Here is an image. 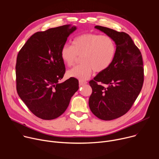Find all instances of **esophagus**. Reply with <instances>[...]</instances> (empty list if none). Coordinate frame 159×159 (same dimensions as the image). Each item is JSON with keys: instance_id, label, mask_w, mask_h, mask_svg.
<instances>
[{"instance_id": "1", "label": "esophagus", "mask_w": 159, "mask_h": 159, "mask_svg": "<svg viewBox=\"0 0 159 159\" xmlns=\"http://www.w3.org/2000/svg\"><path fill=\"white\" fill-rule=\"evenodd\" d=\"M87 82L85 81H83V80H79V85L80 86H82L85 84H86Z\"/></svg>"}]
</instances>
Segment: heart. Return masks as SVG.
Instances as JSON below:
<instances>
[{
  "label": "heart",
  "mask_w": 159,
  "mask_h": 159,
  "mask_svg": "<svg viewBox=\"0 0 159 159\" xmlns=\"http://www.w3.org/2000/svg\"><path fill=\"white\" fill-rule=\"evenodd\" d=\"M60 54L63 62L68 66L74 65L79 57H82L83 64L69 70L67 75L85 80L90 77L94 70L101 73L109 69L116 54V45L109 36L86 33L77 36L73 41V45L64 44Z\"/></svg>",
  "instance_id": "heart-1"
}]
</instances>
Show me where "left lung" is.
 I'll return each mask as SVG.
<instances>
[{
	"mask_svg": "<svg viewBox=\"0 0 159 159\" xmlns=\"http://www.w3.org/2000/svg\"><path fill=\"white\" fill-rule=\"evenodd\" d=\"M95 28L115 41L116 54L109 69L89 82L93 93L89 105L98 118L112 120L125 115L141 91L144 80L142 56L126 33L100 26Z\"/></svg>",
	"mask_w": 159,
	"mask_h": 159,
	"instance_id": "obj_1",
	"label": "left lung"
}]
</instances>
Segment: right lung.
I'll list each match as a JSON object with an SVG mask.
<instances>
[{"mask_svg":"<svg viewBox=\"0 0 159 159\" xmlns=\"http://www.w3.org/2000/svg\"><path fill=\"white\" fill-rule=\"evenodd\" d=\"M76 29L68 25L37 32L17 55V94L33 114L42 120H53L61 115L79 89L75 78L58 82L65 72L61 49Z\"/></svg>","mask_w":159,"mask_h":159,"instance_id":"add662e5","label":"right lung"}]
</instances>
